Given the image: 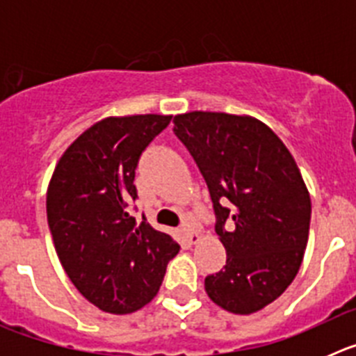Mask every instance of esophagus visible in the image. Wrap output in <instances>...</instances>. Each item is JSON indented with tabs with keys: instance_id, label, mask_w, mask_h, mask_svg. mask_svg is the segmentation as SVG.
<instances>
[{
	"instance_id": "34e87169",
	"label": "esophagus",
	"mask_w": 356,
	"mask_h": 356,
	"mask_svg": "<svg viewBox=\"0 0 356 356\" xmlns=\"http://www.w3.org/2000/svg\"><path fill=\"white\" fill-rule=\"evenodd\" d=\"M180 229H181V234H184V237L187 238V241L191 242V244H196V242H200L201 235H200V232H197V229L194 228L193 222H184Z\"/></svg>"
}]
</instances>
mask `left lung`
Returning a JSON list of instances; mask_svg holds the SVG:
<instances>
[{"instance_id": "obj_1", "label": "left lung", "mask_w": 356, "mask_h": 356, "mask_svg": "<svg viewBox=\"0 0 356 356\" xmlns=\"http://www.w3.org/2000/svg\"><path fill=\"white\" fill-rule=\"evenodd\" d=\"M172 122L205 178L226 250V266L205 278L207 294L232 314L259 312L303 262L312 212L303 176L259 119L196 110Z\"/></svg>"}]
</instances>
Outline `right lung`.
Returning a JSON list of instances; mask_svg holds the SVG:
<instances>
[{"label": "right lung", "instance_id": "right-lung-1", "mask_svg": "<svg viewBox=\"0 0 356 356\" xmlns=\"http://www.w3.org/2000/svg\"><path fill=\"white\" fill-rule=\"evenodd\" d=\"M171 115L105 118L60 156L46 194L53 244L65 275L103 312L130 314L149 303L180 251L171 235L131 216L135 169Z\"/></svg>", "mask_w": 356, "mask_h": 356}]
</instances>
